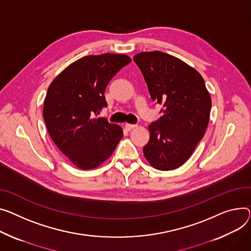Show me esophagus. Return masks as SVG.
Here are the masks:
<instances>
[{"instance_id": "obj_1", "label": "esophagus", "mask_w": 251, "mask_h": 251, "mask_svg": "<svg viewBox=\"0 0 251 251\" xmlns=\"http://www.w3.org/2000/svg\"><path fill=\"white\" fill-rule=\"evenodd\" d=\"M137 127V125H135V124H125V129L127 130V131H130V130H132V129H134V128H136Z\"/></svg>"}]
</instances>
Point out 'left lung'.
I'll return each mask as SVG.
<instances>
[{
  "label": "left lung",
  "instance_id": "1",
  "mask_svg": "<svg viewBox=\"0 0 251 251\" xmlns=\"http://www.w3.org/2000/svg\"><path fill=\"white\" fill-rule=\"evenodd\" d=\"M133 59L152 101L164 107L159 120L148 126L144 157L156 170H176L192 156L205 134L212 105L210 93L203 76L177 57L149 51Z\"/></svg>",
  "mask_w": 251,
  "mask_h": 251
}]
</instances>
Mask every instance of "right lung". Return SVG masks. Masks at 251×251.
Masks as SVG:
<instances>
[{
	"label": "right lung",
	"mask_w": 251,
	"mask_h": 251,
	"mask_svg": "<svg viewBox=\"0 0 251 251\" xmlns=\"http://www.w3.org/2000/svg\"><path fill=\"white\" fill-rule=\"evenodd\" d=\"M131 58L104 53L81 57L65 68L48 87L43 118L50 137L80 170H93L106 161L123 137V129L97 118L107 106L105 90Z\"/></svg>",
	"instance_id": "1"
}]
</instances>
